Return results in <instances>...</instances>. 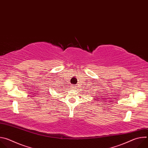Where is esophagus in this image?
Instances as JSON below:
<instances>
[{
    "instance_id": "obj_1",
    "label": "esophagus",
    "mask_w": 148,
    "mask_h": 148,
    "mask_svg": "<svg viewBox=\"0 0 148 148\" xmlns=\"http://www.w3.org/2000/svg\"><path fill=\"white\" fill-rule=\"evenodd\" d=\"M73 87V88H75V86H74Z\"/></svg>"
}]
</instances>
